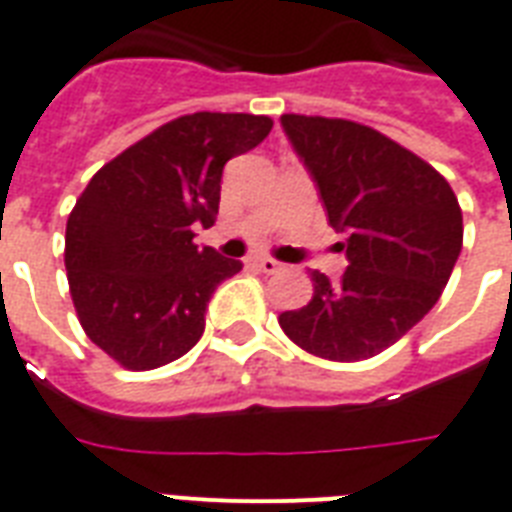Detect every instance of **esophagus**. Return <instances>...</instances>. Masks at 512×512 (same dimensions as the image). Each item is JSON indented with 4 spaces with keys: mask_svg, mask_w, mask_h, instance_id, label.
<instances>
[{
    "mask_svg": "<svg viewBox=\"0 0 512 512\" xmlns=\"http://www.w3.org/2000/svg\"><path fill=\"white\" fill-rule=\"evenodd\" d=\"M255 268L257 271H263V274H279L285 266H282V263H276L274 257H257Z\"/></svg>",
    "mask_w": 512,
    "mask_h": 512,
    "instance_id": "1",
    "label": "esophagus"
}]
</instances>
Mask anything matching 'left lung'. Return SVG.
Returning <instances> with one entry per match:
<instances>
[{"label": "left lung", "instance_id": "left-lung-1", "mask_svg": "<svg viewBox=\"0 0 512 512\" xmlns=\"http://www.w3.org/2000/svg\"><path fill=\"white\" fill-rule=\"evenodd\" d=\"M282 127L331 227L347 233L350 266L339 282L312 271V301L279 325L317 358L366 361L439 301L464 241L461 208L429 162L366 124L285 113Z\"/></svg>", "mask_w": 512, "mask_h": 512}]
</instances>
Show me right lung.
Returning <instances> with one entry per match:
<instances>
[{
	"label": "right lung",
	"mask_w": 512,
	"mask_h": 512,
	"mask_svg": "<svg viewBox=\"0 0 512 512\" xmlns=\"http://www.w3.org/2000/svg\"><path fill=\"white\" fill-rule=\"evenodd\" d=\"M271 127L255 113L179 116L86 184L67 219L64 268L83 331L119 366L149 372L198 344L211 295L241 260L200 249L195 227L217 219L225 162Z\"/></svg>",
	"instance_id": "add662e5"
}]
</instances>
